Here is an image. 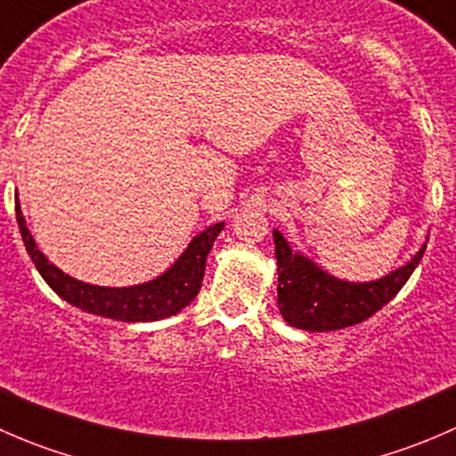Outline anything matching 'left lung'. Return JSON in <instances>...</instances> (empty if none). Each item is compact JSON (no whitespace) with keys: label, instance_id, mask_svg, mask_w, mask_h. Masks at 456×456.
Segmentation results:
<instances>
[{"label":"left lung","instance_id":"left-lung-1","mask_svg":"<svg viewBox=\"0 0 456 456\" xmlns=\"http://www.w3.org/2000/svg\"><path fill=\"white\" fill-rule=\"evenodd\" d=\"M278 260V309L284 320L302 330H338L360 324L388 305L419 265L426 245L408 265L375 282H346L314 265L309 257L293 254L282 233L275 229Z\"/></svg>","mask_w":456,"mask_h":456}]
</instances>
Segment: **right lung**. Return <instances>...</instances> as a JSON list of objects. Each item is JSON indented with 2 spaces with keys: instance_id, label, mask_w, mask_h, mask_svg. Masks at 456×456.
Wrapping results in <instances>:
<instances>
[{
  "instance_id": "1",
  "label": "right lung",
  "mask_w": 456,
  "mask_h": 456,
  "mask_svg": "<svg viewBox=\"0 0 456 456\" xmlns=\"http://www.w3.org/2000/svg\"><path fill=\"white\" fill-rule=\"evenodd\" d=\"M15 214L26 251H28L30 260L35 262L41 278L48 282V287L77 309L118 322H156L163 320V317L176 315L178 311L185 309L199 296L202 275H205L207 254L214 247L216 236L224 227V223H216L207 227L205 232H200L190 242V247L183 251V256L156 280L136 284V287L110 289L79 282V280L70 278L61 269H57L48 257L37 249L35 238L30 236L28 227H26L20 200L15 202Z\"/></svg>"
}]
</instances>
